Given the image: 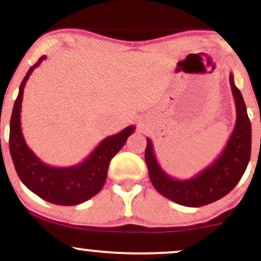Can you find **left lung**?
<instances>
[{"instance_id": "1", "label": "left lung", "mask_w": 261, "mask_h": 261, "mask_svg": "<svg viewBox=\"0 0 261 261\" xmlns=\"http://www.w3.org/2000/svg\"><path fill=\"white\" fill-rule=\"evenodd\" d=\"M229 85L237 112L234 128L221 154L193 178L175 179L167 174L158 163L152 141L147 137L145 161L151 182L161 195L179 205L200 207L222 199L238 184L247 169L251 152V124L232 73H229Z\"/></svg>"}]
</instances>
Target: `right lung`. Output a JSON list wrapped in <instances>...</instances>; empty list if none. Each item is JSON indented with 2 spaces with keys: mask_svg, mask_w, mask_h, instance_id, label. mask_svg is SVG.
<instances>
[{
  "mask_svg": "<svg viewBox=\"0 0 261 261\" xmlns=\"http://www.w3.org/2000/svg\"><path fill=\"white\" fill-rule=\"evenodd\" d=\"M46 56H41L29 68L19 86L10 122V152L20 181L35 195L47 202L61 206H74L97 195L107 180L108 167L112 158L120 151L135 126L108 136L85 161L71 167L47 166L27 145L20 127L23 92L33 71Z\"/></svg>",
  "mask_w": 261,
  "mask_h": 261,
  "instance_id": "obj_1",
  "label": "right lung"
}]
</instances>
